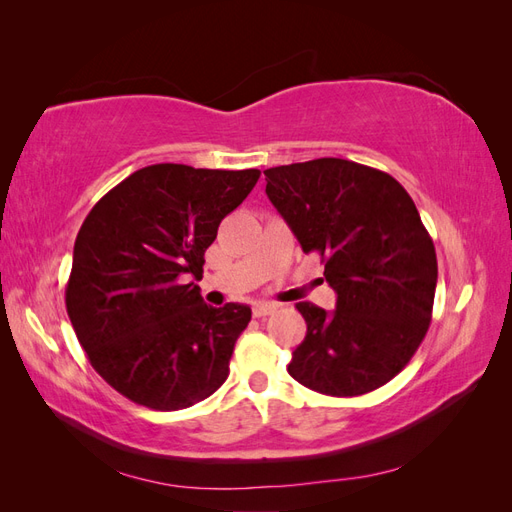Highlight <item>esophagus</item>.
<instances>
[{
  "label": "esophagus",
  "instance_id": "obj_1",
  "mask_svg": "<svg viewBox=\"0 0 512 512\" xmlns=\"http://www.w3.org/2000/svg\"><path fill=\"white\" fill-rule=\"evenodd\" d=\"M277 309L275 303H256L254 305V318H265V316H271Z\"/></svg>",
  "mask_w": 512,
  "mask_h": 512
}]
</instances>
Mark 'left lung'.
<instances>
[{
    "label": "left lung",
    "instance_id": "8db88e82",
    "mask_svg": "<svg viewBox=\"0 0 512 512\" xmlns=\"http://www.w3.org/2000/svg\"><path fill=\"white\" fill-rule=\"evenodd\" d=\"M267 196L303 252H318L333 312L297 303L307 335L288 374L331 397L380 389L404 369L431 322L436 247L389 173L342 158L265 170Z\"/></svg>",
    "mask_w": 512,
    "mask_h": 512
}]
</instances>
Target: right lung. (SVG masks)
I'll return each mask as SVG.
<instances>
[{"instance_id": "1", "label": "right lung", "mask_w": 512, "mask_h": 512, "mask_svg": "<svg viewBox=\"0 0 512 512\" xmlns=\"http://www.w3.org/2000/svg\"><path fill=\"white\" fill-rule=\"evenodd\" d=\"M258 177V168L153 164L115 185L85 218L66 309L91 367L134 404L190 408L228 378L252 309L211 307L188 280L203 277L220 222Z\"/></svg>"}]
</instances>
